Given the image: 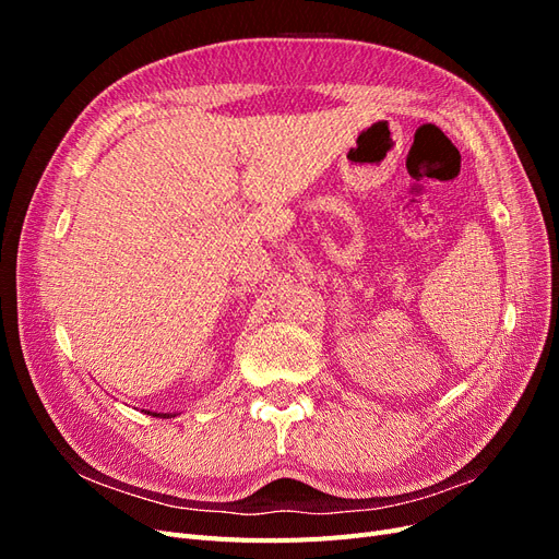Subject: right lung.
Segmentation results:
<instances>
[{
    "label": "right lung",
    "instance_id": "1",
    "mask_svg": "<svg viewBox=\"0 0 559 559\" xmlns=\"http://www.w3.org/2000/svg\"><path fill=\"white\" fill-rule=\"evenodd\" d=\"M146 415H154V417H175V415H170V413H146Z\"/></svg>",
    "mask_w": 559,
    "mask_h": 559
}]
</instances>
